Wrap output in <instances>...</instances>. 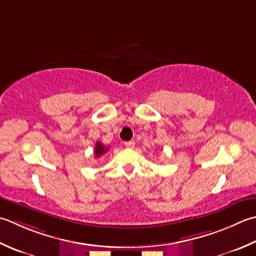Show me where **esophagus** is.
Here are the masks:
<instances>
[{
    "instance_id": "obj_1",
    "label": "esophagus",
    "mask_w": 256,
    "mask_h": 256,
    "mask_svg": "<svg viewBox=\"0 0 256 256\" xmlns=\"http://www.w3.org/2000/svg\"><path fill=\"white\" fill-rule=\"evenodd\" d=\"M124 145H125V146H126L128 148H133L135 143H134V141H128V142L124 143Z\"/></svg>"
}]
</instances>
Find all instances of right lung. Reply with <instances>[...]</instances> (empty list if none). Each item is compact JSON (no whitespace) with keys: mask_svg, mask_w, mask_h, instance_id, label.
Segmentation results:
<instances>
[{"mask_svg":"<svg viewBox=\"0 0 256 256\" xmlns=\"http://www.w3.org/2000/svg\"><path fill=\"white\" fill-rule=\"evenodd\" d=\"M108 151V148H105L101 142H96V145H95V148H94L95 158L101 156V155L105 154Z\"/></svg>","mask_w":256,"mask_h":256,"instance_id":"right-lung-1","label":"right lung"}]
</instances>
